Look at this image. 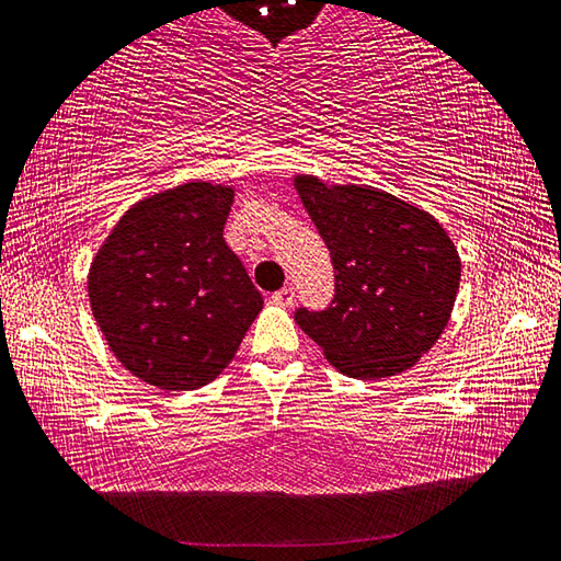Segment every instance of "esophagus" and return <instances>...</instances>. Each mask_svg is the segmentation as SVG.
Masks as SVG:
<instances>
[{"mask_svg":"<svg viewBox=\"0 0 561 561\" xmlns=\"http://www.w3.org/2000/svg\"><path fill=\"white\" fill-rule=\"evenodd\" d=\"M272 299H274V305H279V307H291L295 305V289L284 287L279 291H274Z\"/></svg>","mask_w":561,"mask_h":561,"instance_id":"obj_1","label":"esophagus"}]
</instances>
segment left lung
<instances>
[{"instance_id": "1", "label": "left lung", "mask_w": 561, "mask_h": 561, "mask_svg": "<svg viewBox=\"0 0 561 561\" xmlns=\"http://www.w3.org/2000/svg\"><path fill=\"white\" fill-rule=\"evenodd\" d=\"M295 190L334 264L324 312L297 324L327 362L354 379L402 375L432 350L455 309L461 260L430 211L367 184L295 174Z\"/></svg>"}]
</instances>
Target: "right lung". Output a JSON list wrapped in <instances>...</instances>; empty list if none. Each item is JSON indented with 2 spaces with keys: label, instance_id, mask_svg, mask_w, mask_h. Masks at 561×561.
<instances>
[{
  "label": "right lung",
  "instance_id": "obj_1",
  "mask_svg": "<svg viewBox=\"0 0 561 561\" xmlns=\"http://www.w3.org/2000/svg\"><path fill=\"white\" fill-rule=\"evenodd\" d=\"M234 186L190 180L131 204L89 264L92 314L114 357L159 389L217 379L264 299L227 247Z\"/></svg>",
  "mask_w": 561,
  "mask_h": 561
}]
</instances>
